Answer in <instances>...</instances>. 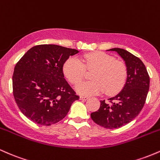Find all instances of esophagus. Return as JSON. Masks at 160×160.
I'll return each instance as SVG.
<instances>
[{
    "mask_svg": "<svg viewBox=\"0 0 160 160\" xmlns=\"http://www.w3.org/2000/svg\"><path fill=\"white\" fill-rule=\"evenodd\" d=\"M89 98H88V97H85V96H80V100H88Z\"/></svg>",
    "mask_w": 160,
    "mask_h": 160,
    "instance_id": "obj_1",
    "label": "esophagus"
}]
</instances>
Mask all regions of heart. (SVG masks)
Masks as SVG:
<instances>
[{"mask_svg": "<svg viewBox=\"0 0 160 160\" xmlns=\"http://www.w3.org/2000/svg\"><path fill=\"white\" fill-rule=\"evenodd\" d=\"M94 69L91 74L93 80L81 82L75 86V91L85 96L100 94L106 91L113 94L123 88L127 78L126 66L122 62L103 52L88 53L81 61L77 57H70L63 65V72L72 84L83 79L86 69Z\"/></svg>", "mask_w": 160, "mask_h": 160, "instance_id": "obj_1", "label": "heart"}]
</instances>
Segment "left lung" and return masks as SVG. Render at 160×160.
<instances>
[{
  "label": "left lung",
  "mask_w": 160,
  "mask_h": 160,
  "mask_svg": "<svg viewBox=\"0 0 160 160\" xmlns=\"http://www.w3.org/2000/svg\"><path fill=\"white\" fill-rule=\"evenodd\" d=\"M125 61L127 78L124 87L116 96L109 98L111 103L100 100V109L91 114L93 121L103 128H119L132 122L142 109L150 87V77L143 62L130 52L112 48Z\"/></svg>",
  "instance_id": "8db88e82"
}]
</instances>
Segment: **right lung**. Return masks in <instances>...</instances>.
I'll list each match as a JSON object with an SVG mask.
<instances>
[{
	"label": "right lung",
	"instance_id": "obj_1",
	"mask_svg": "<svg viewBox=\"0 0 160 160\" xmlns=\"http://www.w3.org/2000/svg\"><path fill=\"white\" fill-rule=\"evenodd\" d=\"M72 48L41 44L32 48L14 68L13 96L21 112L41 125H51L67 115L79 97L64 78V63L78 53Z\"/></svg>",
	"mask_w": 160,
	"mask_h": 160
}]
</instances>
